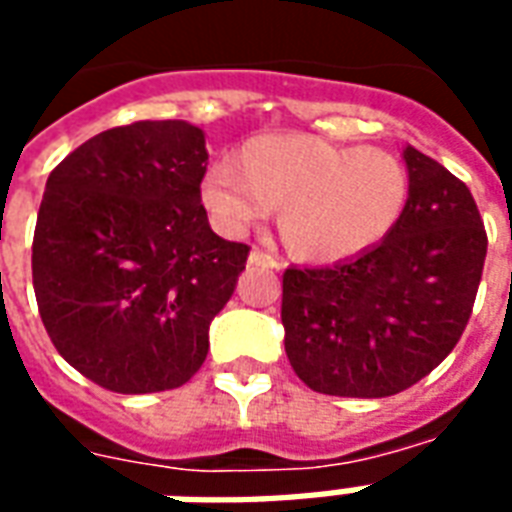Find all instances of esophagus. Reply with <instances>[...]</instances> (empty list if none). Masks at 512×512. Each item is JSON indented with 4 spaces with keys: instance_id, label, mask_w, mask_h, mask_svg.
<instances>
[{
    "instance_id": "esophagus-1",
    "label": "esophagus",
    "mask_w": 512,
    "mask_h": 512,
    "mask_svg": "<svg viewBox=\"0 0 512 512\" xmlns=\"http://www.w3.org/2000/svg\"><path fill=\"white\" fill-rule=\"evenodd\" d=\"M249 266H263V268H282V263L274 255H268L263 249H252L249 252Z\"/></svg>"
}]
</instances>
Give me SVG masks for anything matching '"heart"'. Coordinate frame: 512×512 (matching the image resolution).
I'll list each match as a JSON object with an SVG mask.
<instances>
[{
	"label": "heart",
	"mask_w": 512,
	"mask_h": 512,
	"mask_svg": "<svg viewBox=\"0 0 512 512\" xmlns=\"http://www.w3.org/2000/svg\"><path fill=\"white\" fill-rule=\"evenodd\" d=\"M200 200L225 236H244L282 206L287 249L312 263H336L380 246L399 227L410 173L377 146L276 132L246 140L236 165L208 168Z\"/></svg>",
	"instance_id": "obj_1"
}]
</instances>
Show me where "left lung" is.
<instances>
[{
	"instance_id": "8db88e82",
	"label": "left lung",
	"mask_w": 512,
	"mask_h": 512,
	"mask_svg": "<svg viewBox=\"0 0 512 512\" xmlns=\"http://www.w3.org/2000/svg\"><path fill=\"white\" fill-rule=\"evenodd\" d=\"M399 227L350 263L287 268L282 325L293 372L317 393L382 399L448 358L475 306L488 236L448 168L407 146Z\"/></svg>"
}]
</instances>
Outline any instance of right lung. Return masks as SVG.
Wrapping results in <instances>:
<instances>
[{"mask_svg":"<svg viewBox=\"0 0 512 512\" xmlns=\"http://www.w3.org/2000/svg\"><path fill=\"white\" fill-rule=\"evenodd\" d=\"M206 162L198 127L135 121L48 176L32 241L37 309L59 355L105 391H173L206 361L208 325L249 257L208 227Z\"/></svg>","mask_w":512,"mask_h":512,"instance_id":"obj_1","label":"right lung"}]
</instances>
